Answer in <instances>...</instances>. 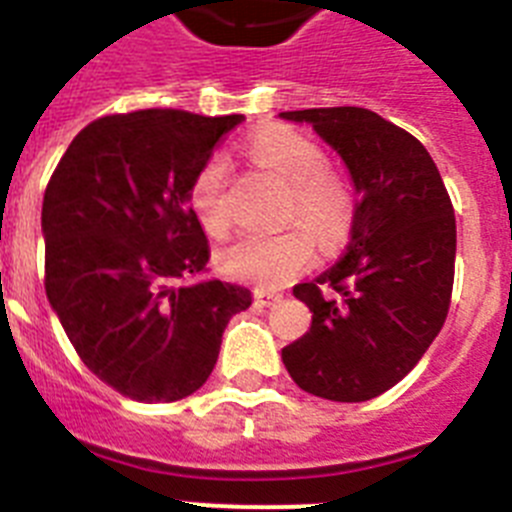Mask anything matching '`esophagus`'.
Here are the masks:
<instances>
[{
	"mask_svg": "<svg viewBox=\"0 0 512 512\" xmlns=\"http://www.w3.org/2000/svg\"><path fill=\"white\" fill-rule=\"evenodd\" d=\"M279 300H282L279 292H269V289H256V292H253V302H256L259 307H269Z\"/></svg>",
	"mask_w": 512,
	"mask_h": 512,
	"instance_id": "esophagus-1",
	"label": "esophagus"
}]
</instances>
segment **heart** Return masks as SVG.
<instances>
[{"instance_id":"b5f03b06","label":"heart","mask_w":512,"mask_h":512,"mask_svg":"<svg viewBox=\"0 0 512 512\" xmlns=\"http://www.w3.org/2000/svg\"><path fill=\"white\" fill-rule=\"evenodd\" d=\"M248 151L261 169L289 187V223L305 225L323 246H336L351 223V200L336 176L325 171L328 158L323 148L297 130L264 128L248 140ZM225 176V158L212 156L189 187V207L210 235H225L230 225ZM306 231L292 228L282 235H243L220 251L217 264L241 282L282 287L315 259V243Z\"/></svg>"}]
</instances>
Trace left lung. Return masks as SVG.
<instances>
[{"label":"left lung","instance_id":"8db88e82","mask_svg":"<svg viewBox=\"0 0 512 512\" xmlns=\"http://www.w3.org/2000/svg\"><path fill=\"white\" fill-rule=\"evenodd\" d=\"M341 156L356 200L346 253L292 292L312 312L282 348L297 387L364 402L395 387L443 328L454 287L456 217L423 143L364 107L282 112Z\"/></svg>","mask_w":512,"mask_h":512}]
</instances>
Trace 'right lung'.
Instances as JSON below:
<instances>
[{
  "mask_svg": "<svg viewBox=\"0 0 512 512\" xmlns=\"http://www.w3.org/2000/svg\"><path fill=\"white\" fill-rule=\"evenodd\" d=\"M243 115L138 110L89 122L43 197L45 295L89 372L138 402L192 395L251 305L210 261L189 187Z\"/></svg>",
  "mask_w": 512,
  "mask_h": 512,
  "instance_id": "add662e5",
  "label": "right lung"
}]
</instances>
